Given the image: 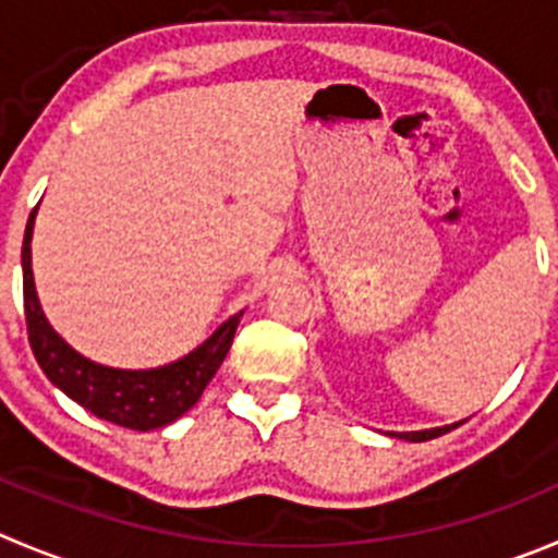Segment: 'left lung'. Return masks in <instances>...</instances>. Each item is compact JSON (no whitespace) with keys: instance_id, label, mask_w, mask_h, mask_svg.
<instances>
[{"instance_id":"left-lung-1","label":"left lung","mask_w":558,"mask_h":558,"mask_svg":"<svg viewBox=\"0 0 558 558\" xmlns=\"http://www.w3.org/2000/svg\"><path fill=\"white\" fill-rule=\"evenodd\" d=\"M463 422H465V418H463ZM463 422L444 424V427H429V429H413V433H389V435H395V438H402V441L422 444V441H433V438H438V435H444V433H449V429L460 427Z\"/></svg>"}]
</instances>
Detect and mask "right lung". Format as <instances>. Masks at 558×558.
Segmentation results:
<instances>
[{"instance_id": "right-lung-1", "label": "right lung", "mask_w": 558, "mask_h": 558, "mask_svg": "<svg viewBox=\"0 0 558 558\" xmlns=\"http://www.w3.org/2000/svg\"><path fill=\"white\" fill-rule=\"evenodd\" d=\"M37 208L29 214L21 246V268H24V315L29 331L32 353L46 373V378L65 391L73 402L87 408L98 418L120 427L158 429L183 416L203 397L205 386L227 359L235 328L243 312L221 323L203 344H196L178 362L150 369H117L93 362L73 350L46 320L44 306L37 299L35 276H32V230H35Z\"/></svg>"}]
</instances>
